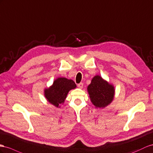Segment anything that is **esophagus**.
<instances>
[{
	"label": "esophagus",
	"mask_w": 153,
	"mask_h": 153,
	"mask_svg": "<svg viewBox=\"0 0 153 153\" xmlns=\"http://www.w3.org/2000/svg\"><path fill=\"white\" fill-rule=\"evenodd\" d=\"M77 87H79V88H83V84L82 83H79L77 85Z\"/></svg>",
	"instance_id": "34e87169"
}]
</instances>
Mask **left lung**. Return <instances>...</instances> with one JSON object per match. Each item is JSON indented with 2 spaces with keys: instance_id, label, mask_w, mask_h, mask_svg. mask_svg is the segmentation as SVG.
Masks as SVG:
<instances>
[{
  "instance_id": "obj_1",
  "label": "left lung",
  "mask_w": 153,
  "mask_h": 153,
  "mask_svg": "<svg viewBox=\"0 0 153 153\" xmlns=\"http://www.w3.org/2000/svg\"><path fill=\"white\" fill-rule=\"evenodd\" d=\"M87 91L91 102L97 108H105L110 105L115 94L114 85L99 75L92 78L91 83L87 87Z\"/></svg>"
}]
</instances>
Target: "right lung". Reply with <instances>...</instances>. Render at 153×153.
I'll return each mask as SVG.
<instances>
[{
	"mask_svg": "<svg viewBox=\"0 0 153 153\" xmlns=\"http://www.w3.org/2000/svg\"><path fill=\"white\" fill-rule=\"evenodd\" d=\"M76 87L73 80L65 77H58L49 88L45 89L44 95L47 101L53 106L60 108V105L64 103L69 91Z\"/></svg>",
	"mask_w": 153,
	"mask_h": 153,
	"instance_id": "right-lung-1",
	"label": "right lung"
}]
</instances>
